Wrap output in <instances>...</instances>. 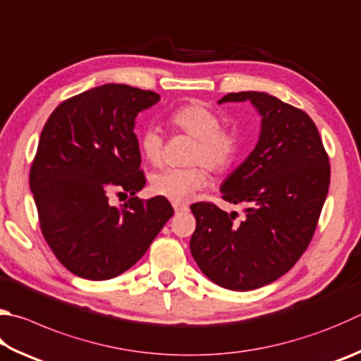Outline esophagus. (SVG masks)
Listing matches in <instances>:
<instances>
[{
	"mask_svg": "<svg viewBox=\"0 0 361 361\" xmlns=\"http://www.w3.org/2000/svg\"><path fill=\"white\" fill-rule=\"evenodd\" d=\"M173 209H175V213L178 214V213H183V212H188V207L180 205V203H173Z\"/></svg>",
	"mask_w": 361,
	"mask_h": 361,
	"instance_id": "obj_1",
	"label": "esophagus"
}]
</instances>
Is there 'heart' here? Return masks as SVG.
<instances>
[{
    "label": "heart",
    "instance_id": "heart-1",
    "mask_svg": "<svg viewBox=\"0 0 361 361\" xmlns=\"http://www.w3.org/2000/svg\"><path fill=\"white\" fill-rule=\"evenodd\" d=\"M172 128L194 139L185 169H167L152 178V189L159 197L173 203H185L205 188L209 172L216 175L227 172L240 152V139L231 128L221 126V116L202 102L185 104L169 115ZM142 156L152 166L164 161V137L158 128H147L140 134Z\"/></svg>",
    "mask_w": 361,
    "mask_h": 361
}]
</instances>
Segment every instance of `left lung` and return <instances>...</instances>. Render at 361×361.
<instances>
[{
	"label": "left lung",
	"mask_w": 361,
	"mask_h": 361,
	"mask_svg": "<svg viewBox=\"0 0 361 361\" xmlns=\"http://www.w3.org/2000/svg\"><path fill=\"white\" fill-rule=\"evenodd\" d=\"M251 101L262 115L254 152L222 183V199L246 203V218L212 202L192 203L191 254L202 273L231 290H252L297 264L316 232L329 194L330 162L316 124L303 110L257 91L222 102Z\"/></svg>",
	"instance_id": "1"
}]
</instances>
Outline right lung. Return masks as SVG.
Here are the masks:
<instances>
[{
  "label": "right lung",
  "instance_id": "add662e5",
  "mask_svg": "<svg viewBox=\"0 0 361 361\" xmlns=\"http://www.w3.org/2000/svg\"><path fill=\"white\" fill-rule=\"evenodd\" d=\"M159 99L107 83L63 101L44 124L30 188L45 241L77 276L104 281L129 270L172 218L166 197L135 195L147 181L134 121ZM114 192L131 197L114 207Z\"/></svg>",
  "mask_w": 361,
  "mask_h": 361
}]
</instances>
